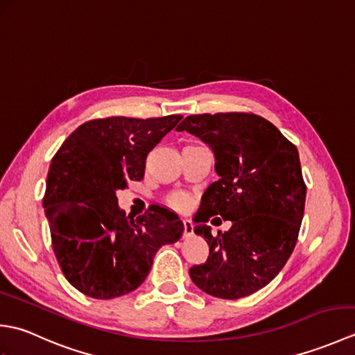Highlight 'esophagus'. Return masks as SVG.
<instances>
[{"mask_svg":"<svg viewBox=\"0 0 355 355\" xmlns=\"http://www.w3.org/2000/svg\"><path fill=\"white\" fill-rule=\"evenodd\" d=\"M183 227H184V232H183L184 238H189L193 235V224L191 220H183Z\"/></svg>","mask_w":355,"mask_h":355,"instance_id":"esophagus-1","label":"esophagus"}]
</instances>
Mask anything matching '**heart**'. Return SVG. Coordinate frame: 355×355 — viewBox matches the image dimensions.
<instances>
[{"mask_svg":"<svg viewBox=\"0 0 355 355\" xmlns=\"http://www.w3.org/2000/svg\"><path fill=\"white\" fill-rule=\"evenodd\" d=\"M168 202H169V206H172V207L182 209L187 205V202H189V197H187L184 192H173L168 197Z\"/></svg>","mask_w":355,"mask_h":355,"instance_id":"1","label":"heart"}]
</instances>
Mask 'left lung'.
<instances>
[{"label":"left lung","mask_w":355,"mask_h":355,"mask_svg":"<svg viewBox=\"0 0 355 355\" xmlns=\"http://www.w3.org/2000/svg\"><path fill=\"white\" fill-rule=\"evenodd\" d=\"M177 131L212 148L220 175L193 218L209 256L189 270L191 279L210 296L245 297L273 281L297 243L306 195L297 148L253 112L192 114ZM212 216L232 227L212 236L205 224Z\"/></svg>","instance_id":"8db88e82"}]
</instances>
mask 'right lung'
<instances>
[{
	"instance_id": "obj_1",
	"label": "right lung",
	"mask_w": 355,
	"mask_h": 355,
	"mask_svg": "<svg viewBox=\"0 0 355 355\" xmlns=\"http://www.w3.org/2000/svg\"><path fill=\"white\" fill-rule=\"evenodd\" d=\"M183 119L105 117L76 128L50 164L44 210L67 281L94 299H114L145 281L154 256L183 235V223L155 206L134 220L116 192L145 175L149 150Z\"/></svg>"
}]
</instances>
